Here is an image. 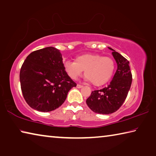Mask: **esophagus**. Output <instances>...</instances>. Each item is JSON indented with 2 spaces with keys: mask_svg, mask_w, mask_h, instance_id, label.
Here are the masks:
<instances>
[{
  "mask_svg": "<svg viewBox=\"0 0 156 156\" xmlns=\"http://www.w3.org/2000/svg\"><path fill=\"white\" fill-rule=\"evenodd\" d=\"M83 85H80V84H77V86H76V87L77 88H78V89H80V88H82L83 87Z\"/></svg>",
  "mask_w": 156,
  "mask_h": 156,
  "instance_id": "1",
  "label": "esophagus"
}]
</instances>
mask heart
<instances>
[{
	"label": "heart",
	"instance_id": "b5f03b06",
	"mask_svg": "<svg viewBox=\"0 0 156 156\" xmlns=\"http://www.w3.org/2000/svg\"><path fill=\"white\" fill-rule=\"evenodd\" d=\"M64 68L67 75L73 80H77L84 71L87 81L95 86H100L112 78L115 70V62L109 57L86 54L78 56L75 61H66Z\"/></svg>",
	"mask_w": 156,
	"mask_h": 156
}]
</instances>
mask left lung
Here are the masks:
<instances>
[{"label": "left lung", "mask_w": 156, "mask_h": 156, "mask_svg": "<svg viewBox=\"0 0 156 156\" xmlns=\"http://www.w3.org/2000/svg\"><path fill=\"white\" fill-rule=\"evenodd\" d=\"M117 63V70L107 87L91 92L86 100L87 106L94 112L110 114L117 111L125 102L130 89L132 75L129 62L119 53L108 47Z\"/></svg>", "instance_id": "8db88e82"}]
</instances>
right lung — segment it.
Here are the masks:
<instances>
[{
    "mask_svg": "<svg viewBox=\"0 0 156 156\" xmlns=\"http://www.w3.org/2000/svg\"><path fill=\"white\" fill-rule=\"evenodd\" d=\"M20 87L29 106L49 112L61 106L76 84L67 75L60 50L53 47L31 52L20 72Z\"/></svg>",
    "mask_w": 156,
    "mask_h": 156,
    "instance_id": "1",
    "label": "right lung"
}]
</instances>
